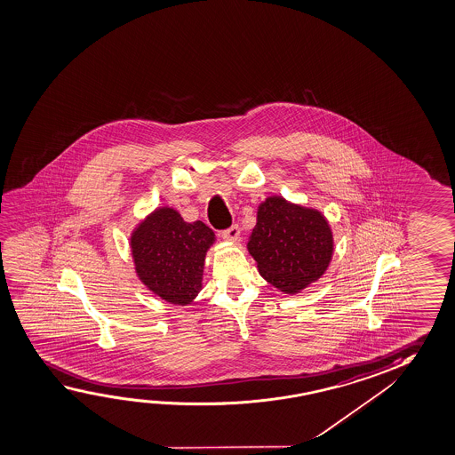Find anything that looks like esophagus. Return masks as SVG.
Returning a JSON list of instances; mask_svg holds the SVG:
<instances>
[{"label": "esophagus", "instance_id": "34e87169", "mask_svg": "<svg viewBox=\"0 0 455 455\" xmlns=\"http://www.w3.org/2000/svg\"><path fill=\"white\" fill-rule=\"evenodd\" d=\"M223 237L226 240H237L240 237V228L237 224H232L231 228H228L226 231H223Z\"/></svg>", "mask_w": 455, "mask_h": 455}]
</instances>
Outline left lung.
Masks as SVG:
<instances>
[{
    "label": "left lung",
    "mask_w": 455,
    "mask_h": 455,
    "mask_svg": "<svg viewBox=\"0 0 455 455\" xmlns=\"http://www.w3.org/2000/svg\"><path fill=\"white\" fill-rule=\"evenodd\" d=\"M248 251L268 283L294 294L316 282L329 267L332 231L317 210L272 196L258 209Z\"/></svg>",
    "instance_id": "left-lung-1"
}]
</instances>
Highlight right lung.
Segmentation results:
<instances>
[{"instance_id":"right-lung-1","label":"right lung","mask_w":455,"mask_h":455,"mask_svg":"<svg viewBox=\"0 0 455 455\" xmlns=\"http://www.w3.org/2000/svg\"><path fill=\"white\" fill-rule=\"evenodd\" d=\"M215 234L203 221L187 223L173 209H158L131 237L136 272L166 302L187 305L203 288L205 252Z\"/></svg>"}]
</instances>
